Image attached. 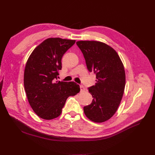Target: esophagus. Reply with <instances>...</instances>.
Instances as JSON below:
<instances>
[{"label": "esophagus", "instance_id": "1", "mask_svg": "<svg viewBox=\"0 0 155 155\" xmlns=\"http://www.w3.org/2000/svg\"><path fill=\"white\" fill-rule=\"evenodd\" d=\"M80 88H81V91L83 92V91H85V88L83 86V85H80Z\"/></svg>", "mask_w": 155, "mask_h": 155}]
</instances>
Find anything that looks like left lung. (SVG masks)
Masks as SVG:
<instances>
[{
  "instance_id": "obj_1",
  "label": "left lung",
  "mask_w": 155,
  "mask_h": 155,
  "mask_svg": "<svg viewBox=\"0 0 155 155\" xmlns=\"http://www.w3.org/2000/svg\"><path fill=\"white\" fill-rule=\"evenodd\" d=\"M77 45L88 71L97 78L95 84L88 88L93 101L84 107V113L91 120L103 123L116 113L123 98L126 82L123 64L117 52L103 42L81 41Z\"/></svg>"
}]
</instances>
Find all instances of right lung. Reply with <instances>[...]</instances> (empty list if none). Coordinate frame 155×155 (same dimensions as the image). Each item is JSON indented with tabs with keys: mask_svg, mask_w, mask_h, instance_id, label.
<instances>
[{
	"mask_svg": "<svg viewBox=\"0 0 155 155\" xmlns=\"http://www.w3.org/2000/svg\"><path fill=\"white\" fill-rule=\"evenodd\" d=\"M74 40L49 38L37 46L28 58L24 86L28 103L39 117L51 120L60 116L67 98L80 92L74 82L57 80L62 56Z\"/></svg>",
	"mask_w": 155,
	"mask_h": 155,
	"instance_id": "obj_1",
	"label": "right lung"
}]
</instances>
